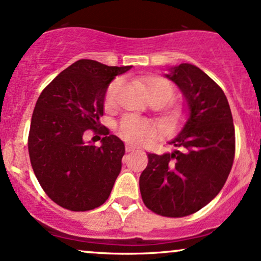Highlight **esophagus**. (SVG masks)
I'll return each instance as SVG.
<instances>
[{
    "instance_id": "obj_1",
    "label": "esophagus",
    "mask_w": 261,
    "mask_h": 261,
    "mask_svg": "<svg viewBox=\"0 0 261 261\" xmlns=\"http://www.w3.org/2000/svg\"><path fill=\"white\" fill-rule=\"evenodd\" d=\"M126 152H134L135 149H136V147H135V146H133V145H130V143H126Z\"/></svg>"
}]
</instances>
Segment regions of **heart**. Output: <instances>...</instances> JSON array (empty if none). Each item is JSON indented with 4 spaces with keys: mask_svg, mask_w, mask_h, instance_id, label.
Returning a JSON list of instances; mask_svg holds the SVG:
<instances>
[{
    "mask_svg": "<svg viewBox=\"0 0 261 261\" xmlns=\"http://www.w3.org/2000/svg\"><path fill=\"white\" fill-rule=\"evenodd\" d=\"M121 82L119 80L114 81L108 87L106 93V107L110 108L115 100V95L118 89L120 88ZM143 92H145L147 99L151 98H160L166 104L172 99L174 95V88L167 80L162 77H149L143 82ZM119 134L122 139L130 141V142H143L151 139L154 134V127L151 122L140 119L134 115H126L122 118L119 125Z\"/></svg>",
    "mask_w": 261,
    "mask_h": 261,
    "instance_id": "1",
    "label": "heart"
}]
</instances>
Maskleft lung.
Segmentation results:
<instances>
[{
	"mask_svg": "<svg viewBox=\"0 0 261 261\" xmlns=\"http://www.w3.org/2000/svg\"><path fill=\"white\" fill-rule=\"evenodd\" d=\"M187 101V119L170 141V153H148L140 176L143 203L154 214L184 217L201 210L221 191L232 168L236 135L221 87L191 64L169 68Z\"/></svg>",
	"mask_w": 261,
	"mask_h": 261,
	"instance_id": "8db88e82",
	"label": "left lung"
}]
</instances>
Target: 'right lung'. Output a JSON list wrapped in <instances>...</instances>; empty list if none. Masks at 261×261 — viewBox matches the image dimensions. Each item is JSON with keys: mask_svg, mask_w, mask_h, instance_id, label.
Here are the masks:
<instances>
[{"mask_svg": "<svg viewBox=\"0 0 261 261\" xmlns=\"http://www.w3.org/2000/svg\"><path fill=\"white\" fill-rule=\"evenodd\" d=\"M131 67L79 60L39 95L29 130V157L39 184L61 207L88 211L103 205L112 193L125 145L99 118L109 83ZM89 128L105 136L100 148L84 141Z\"/></svg>", "mask_w": 261, "mask_h": 261, "instance_id": "add662e5", "label": "right lung"}]
</instances>
